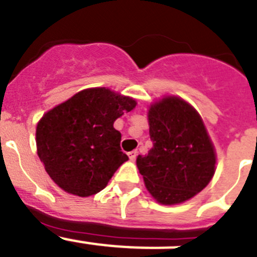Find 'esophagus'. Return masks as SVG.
<instances>
[{
    "mask_svg": "<svg viewBox=\"0 0 257 257\" xmlns=\"http://www.w3.org/2000/svg\"><path fill=\"white\" fill-rule=\"evenodd\" d=\"M136 156H138V151H133L128 153V158H130V161H135L136 160Z\"/></svg>",
    "mask_w": 257,
    "mask_h": 257,
    "instance_id": "obj_1",
    "label": "esophagus"
}]
</instances>
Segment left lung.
<instances>
[{
	"label": "left lung",
	"mask_w": 257,
	"mask_h": 257,
	"mask_svg": "<svg viewBox=\"0 0 257 257\" xmlns=\"http://www.w3.org/2000/svg\"><path fill=\"white\" fill-rule=\"evenodd\" d=\"M149 135L153 148L138 156L145 187L161 205H179L207 187L216 153L201 115L179 96L151 104Z\"/></svg>",
	"instance_id": "8db88e82"
}]
</instances>
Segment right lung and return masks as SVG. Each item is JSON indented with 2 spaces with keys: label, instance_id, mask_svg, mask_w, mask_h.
<instances>
[{
  "label": "right lung",
  "instance_id": "add662e5",
  "mask_svg": "<svg viewBox=\"0 0 257 257\" xmlns=\"http://www.w3.org/2000/svg\"><path fill=\"white\" fill-rule=\"evenodd\" d=\"M136 100L105 87L86 88L50 109L37 123V154L54 183L78 197L106 187L128 157L121 151L117 118Z\"/></svg>",
  "mask_w": 257,
  "mask_h": 257
}]
</instances>
